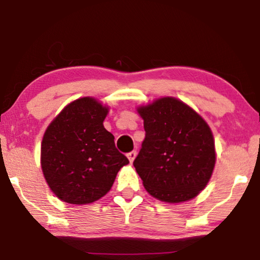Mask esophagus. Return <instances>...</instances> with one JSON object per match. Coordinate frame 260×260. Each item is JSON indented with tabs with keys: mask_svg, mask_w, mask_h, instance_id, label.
Segmentation results:
<instances>
[{
	"mask_svg": "<svg viewBox=\"0 0 260 260\" xmlns=\"http://www.w3.org/2000/svg\"><path fill=\"white\" fill-rule=\"evenodd\" d=\"M136 156H137V151H131V152L127 153V157H128V159H129L131 163H133V160H134V158H136Z\"/></svg>",
	"mask_w": 260,
	"mask_h": 260,
	"instance_id": "1",
	"label": "esophagus"
}]
</instances>
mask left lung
Segmentation results:
<instances>
[{
  "instance_id": "1",
  "label": "left lung",
  "mask_w": 260,
  "mask_h": 260,
  "mask_svg": "<svg viewBox=\"0 0 260 260\" xmlns=\"http://www.w3.org/2000/svg\"><path fill=\"white\" fill-rule=\"evenodd\" d=\"M145 139L133 166L154 198L181 203L194 198L216 162L211 129L192 108L173 97L141 107Z\"/></svg>"
}]
</instances>
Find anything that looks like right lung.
<instances>
[{"instance_id": "add662e5", "label": "right lung", "mask_w": 260, "mask_h": 260, "mask_svg": "<svg viewBox=\"0 0 260 260\" xmlns=\"http://www.w3.org/2000/svg\"><path fill=\"white\" fill-rule=\"evenodd\" d=\"M108 108L90 97L68 104L49 124L42 141V169L57 198L93 203L106 196L116 174L129 163L104 128Z\"/></svg>"}]
</instances>
